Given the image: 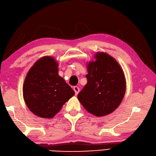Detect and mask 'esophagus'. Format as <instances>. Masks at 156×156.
Here are the masks:
<instances>
[{
    "label": "esophagus",
    "instance_id": "1",
    "mask_svg": "<svg viewBox=\"0 0 156 156\" xmlns=\"http://www.w3.org/2000/svg\"><path fill=\"white\" fill-rule=\"evenodd\" d=\"M73 90L75 91V95H76V96H77V95L78 94V93L79 92V88L77 86H75V87H73Z\"/></svg>",
    "mask_w": 156,
    "mask_h": 156
}]
</instances>
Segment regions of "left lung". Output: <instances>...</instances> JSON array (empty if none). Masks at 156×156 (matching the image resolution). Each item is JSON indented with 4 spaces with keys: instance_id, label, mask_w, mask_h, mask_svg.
Listing matches in <instances>:
<instances>
[{
    "instance_id": "obj_1",
    "label": "left lung",
    "mask_w": 156,
    "mask_h": 156,
    "mask_svg": "<svg viewBox=\"0 0 156 156\" xmlns=\"http://www.w3.org/2000/svg\"><path fill=\"white\" fill-rule=\"evenodd\" d=\"M96 60L87 65V83L77 98L87 112L104 116L114 112L125 96L126 80L120 65L103 52L95 55Z\"/></svg>"
}]
</instances>
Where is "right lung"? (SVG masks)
I'll return each instance as SVG.
<instances>
[{
  "mask_svg": "<svg viewBox=\"0 0 156 156\" xmlns=\"http://www.w3.org/2000/svg\"><path fill=\"white\" fill-rule=\"evenodd\" d=\"M58 67L53 57H42L31 66L25 79V102L31 112L41 118H52L75 94L59 76Z\"/></svg>",
  "mask_w": 156,
  "mask_h": 156,
  "instance_id": "right-lung-1",
  "label": "right lung"
}]
</instances>
